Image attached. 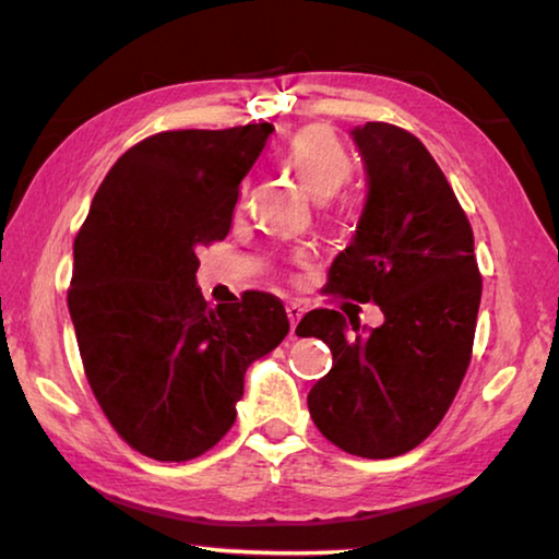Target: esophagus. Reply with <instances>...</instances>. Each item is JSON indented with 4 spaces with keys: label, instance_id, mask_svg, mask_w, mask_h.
I'll list each match as a JSON object with an SVG mask.
<instances>
[{
    "label": "esophagus",
    "instance_id": "obj_1",
    "mask_svg": "<svg viewBox=\"0 0 559 559\" xmlns=\"http://www.w3.org/2000/svg\"><path fill=\"white\" fill-rule=\"evenodd\" d=\"M286 313H288V320H290V330H296L298 320L302 318V313H306V308H302L300 302L290 300V302H286Z\"/></svg>",
    "mask_w": 559,
    "mask_h": 559
}]
</instances>
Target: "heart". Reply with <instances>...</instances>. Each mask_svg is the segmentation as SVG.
Listing matches in <instances>:
<instances>
[{"instance_id":"heart-1","label":"heart","mask_w":559,"mask_h":559,"mask_svg":"<svg viewBox=\"0 0 559 559\" xmlns=\"http://www.w3.org/2000/svg\"><path fill=\"white\" fill-rule=\"evenodd\" d=\"M281 163L316 202H328L353 175V159L325 126H308L288 138L281 147Z\"/></svg>"}]
</instances>
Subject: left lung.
Masks as SVG:
<instances>
[{"mask_svg":"<svg viewBox=\"0 0 559 559\" xmlns=\"http://www.w3.org/2000/svg\"><path fill=\"white\" fill-rule=\"evenodd\" d=\"M367 173L353 241L330 266V293L374 302L384 323L318 308L296 335L320 337L333 370L308 409L328 441L362 459H392L429 437L471 362L480 306L473 231L429 150L386 122L349 130Z\"/></svg>","mask_w":559,"mask_h":559,"instance_id":"8db88e82","label":"left lung"}]
</instances>
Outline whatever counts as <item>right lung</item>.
Listing matches in <instances>:
<instances>
[{"instance_id":"add662e5","label":"right lung","mask_w":559,"mask_h":559,"mask_svg":"<svg viewBox=\"0 0 559 559\" xmlns=\"http://www.w3.org/2000/svg\"><path fill=\"white\" fill-rule=\"evenodd\" d=\"M271 132L253 122L143 140L110 167L75 236L69 313L88 384L150 459L210 451L231 429L246 370L288 335L276 296L212 308L197 286V251L229 234Z\"/></svg>"}]
</instances>
